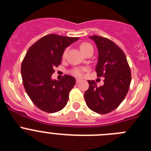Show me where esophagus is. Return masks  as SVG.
<instances>
[{"label": "esophagus", "instance_id": "1", "mask_svg": "<svg viewBox=\"0 0 151 151\" xmlns=\"http://www.w3.org/2000/svg\"><path fill=\"white\" fill-rule=\"evenodd\" d=\"M82 81L81 79H79V78H76V83H78V82H80Z\"/></svg>", "mask_w": 151, "mask_h": 151}]
</instances>
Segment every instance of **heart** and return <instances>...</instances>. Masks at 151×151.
<instances>
[{
  "mask_svg": "<svg viewBox=\"0 0 151 151\" xmlns=\"http://www.w3.org/2000/svg\"><path fill=\"white\" fill-rule=\"evenodd\" d=\"M80 49H81L82 53H84V52L89 50V49H93V47L88 43H83L81 45V46H80ZM66 54H67V50H66L63 52V57H66ZM85 71H86V69H85V68L78 67V68H75L74 69H73L72 73H73V75H74L75 76L82 77L84 76V74H85Z\"/></svg>",
  "mask_w": 151,
  "mask_h": 151,
  "instance_id": "heart-1",
  "label": "heart"
}]
</instances>
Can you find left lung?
I'll list each match as a JSON object with an SVG mask.
<instances>
[{
	"label": "left lung",
	"mask_w": 151,
	"mask_h": 151,
	"mask_svg": "<svg viewBox=\"0 0 151 151\" xmlns=\"http://www.w3.org/2000/svg\"><path fill=\"white\" fill-rule=\"evenodd\" d=\"M98 50L95 70L97 77H104V85L97 87L88 80L85 92L86 104L92 111L105 114L119 106L125 97L131 83V70L124 52L114 42L101 36H89Z\"/></svg>",
	"instance_id": "8db88e82"
}]
</instances>
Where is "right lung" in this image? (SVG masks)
<instances>
[{
	"label": "right lung",
	"mask_w": 151,
	"mask_h": 151,
	"mask_svg": "<svg viewBox=\"0 0 151 151\" xmlns=\"http://www.w3.org/2000/svg\"><path fill=\"white\" fill-rule=\"evenodd\" d=\"M79 38L55 34L44 36L28 50L21 65L22 82L34 104L47 113H56L67 104L76 78L65 75L60 81L52 79L54 68L61 63L63 52Z\"/></svg>",
	"instance_id": "1"
}]
</instances>
